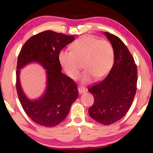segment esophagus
Segmentation results:
<instances>
[{
    "mask_svg": "<svg viewBox=\"0 0 153 153\" xmlns=\"http://www.w3.org/2000/svg\"><path fill=\"white\" fill-rule=\"evenodd\" d=\"M78 91L79 92V93L81 94V93H85V92H86V90H85V88H83V87H79L78 88Z\"/></svg>",
    "mask_w": 153,
    "mask_h": 153,
    "instance_id": "1",
    "label": "esophagus"
}]
</instances>
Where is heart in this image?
<instances>
[{
  "mask_svg": "<svg viewBox=\"0 0 153 153\" xmlns=\"http://www.w3.org/2000/svg\"><path fill=\"white\" fill-rule=\"evenodd\" d=\"M58 60L65 72L75 79L80 73L83 62L85 72L82 75L83 82H91L93 78L100 80L105 77L114 61V51L111 44L99 40L92 35H83L71 45V51L61 50Z\"/></svg>",
  "mask_w": 153,
  "mask_h": 153,
  "instance_id": "obj_1",
  "label": "heart"
}]
</instances>
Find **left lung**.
<instances>
[{
	"mask_svg": "<svg viewBox=\"0 0 153 153\" xmlns=\"http://www.w3.org/2000/svg\"><path fill=\"white\" fill-rule=\"evenodd\" d=\"M114 51V63L107 76L88 87L94 103L88 109L93 120L104 125L117 122L125 116L137 92V67L123 42L105 32Z\"/></svg>",
	"mask_w": 153,
	"mask_h": 153,
	"instance_id": "left-lung-1",
	"label": "left lung"
}]
</instances>
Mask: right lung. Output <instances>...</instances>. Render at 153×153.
<instances>
[{
  "label": "right lung",
  "instance_id": "right-lung-1",
  "mask_svg": "<svg viewBox=\"0 0 153 153\" xmlns=\"http://www.w3.org/2000/svg\"><path fill=\"white\" fill-rule=\"evenodd\" d=\"M74 40V36L46 30L33 35L19 52L16 72V88L24 111L33 122L47 127H55L66 118L71 105L79 95L74 80L61 72L58 54ZM32 62L41 64L47 70L48 85L39 99L28 100L20 85L19 70Z\"/></svg>",
  "mask_w": 153,
  "mask_h": 153
}]
</instances>
